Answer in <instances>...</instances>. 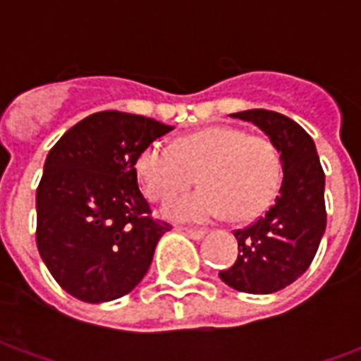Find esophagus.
I'll list each match as a JSON object with an SVG mask.
<instances>
[{"mask_svg": "<svg viewBox=\"0 0 361 361\" xmlns=\"http://www.w3.org/2000/svg\"><path fill=\"white\" fill-rule=\"evenodd\" d=\"M185 234L191 238V240H195V242H199V240H203L204 235H207V232L204 230H183Z\"/></svg>", "mask_w": 361, "mask_h": 361, "instance_id": "34e87169", "label": "esophagus"}]
</instances>
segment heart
Returning <instances> with one entry per match:
<instances>
[{
	"label": "heart",
	"mask_w": 361,
	"mask_h": 361,
	"mask_svg": "<svg viewBox=\"0 0 361 361\" xmlns=\"http://www.w3.org/2000/svg\"><path fill=\"white\" fill-rule=\"evenodd\" d=\"M135 172L152 201L181 193L197 173L201 189L162 209L176 222H207L224 212L234 222L253 220L272 203L282 180L276 147L230 126L183 135L173 145L149 142L135 158Z\"/></svg>",
	"instance_id": "heart-1"
}]
</instances>
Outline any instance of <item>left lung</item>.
<instances>
[{
    "label": "left lung",
    "mask_w": 361,
    "mask_h": 361,
    "mask_svg": "<svg viewBox=\"0 0 361 361\" xmlns=\"http://www.w3.org/2000/svg\"><path fill=\"white\" fill-rule=\"evenodd\" d=\"M232 118L251 121L280 152L282 185L271 209L234 232L238 259L220 272L224 284L245 294L279 292L307 271L325 234V173L315 142L294 119L271 110H245Z\"/></svg>",
    "instance_id": "1"
}]
</instances>
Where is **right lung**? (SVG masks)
<instances>
[{"mask_svg": "<svg viewBox=\"0 0 361 361\" xmlns=\"http://www.w3.org/2000/svg\"><path fill=\"white\" fill-rule=\"evenodd\" d=\"M172 129L145 116L96 111L51 147L36 189V245L67 294L111 302L147 274L170 226L150 219L135 158Z\"/></svg>", "mask_w": 361, "mask_h": 361, "instance_id": "1", "label": "right lung"}]
</instances>
